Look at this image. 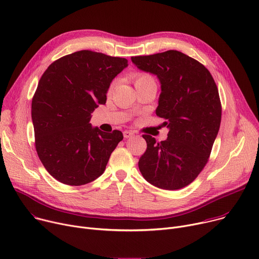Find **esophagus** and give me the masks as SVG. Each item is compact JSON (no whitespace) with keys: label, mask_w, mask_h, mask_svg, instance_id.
Segmentation results:
<instances>
[{"label":"esophagus","mask_w":259,"mask_h":259,"mask_svg":"<svg viewBox=\"0 0 259 259\" xmlns=\"http://www.w3.org/2000/svg\"><path fill=\"white\" fill-rule=\"evenodd\" d=\"M123 134H124V137H125V138H129V137H131V136L134 135V132H132V131H130V130H125V131L123 132Z\"/></svg>","instance_id":"1"}]
</instances>
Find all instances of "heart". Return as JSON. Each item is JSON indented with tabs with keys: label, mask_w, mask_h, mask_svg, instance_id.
<instances>
[{
	"label": "heart",
	"mask_w": 259,
	"mask_h": 259,
	"mask_svg": "<svg viewBox=\"0 0 259 259\" xmlns=\"http://www.w3.org/2000/svg\"><path fill=\"white\" fill-rule=\"evenodd\" d=\"M132 79H133L135 88L139 87V85H143V84L148 83V82L154 81V78L149 73H147V72H135L132 75ZM113 87H114V82L110 84L109 92L113 89Z\"/></svg>",
	"instance_id": "b5f03b06"
}]
</instances>
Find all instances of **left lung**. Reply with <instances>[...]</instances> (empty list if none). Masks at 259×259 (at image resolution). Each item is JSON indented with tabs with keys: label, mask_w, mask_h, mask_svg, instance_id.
<instances>
[{
	"label": "left lung",
	"mask_w": 259,
	"mask_h": 259,
	"mask_svg": "<svg viewBox=\"0 0 259 259\" xmlns=\"http://www.w3.org/2000/svg\"><path fill=\"white\" fill-rule=\"evenodd\" d=\"M131 60L158 76L161 94L156 114L169 129L163 142L143 135L147 150L139 158V170L161 189H181L204 168L220 128L222 107L216 82L201 63L178 51Z\"/></svg>",
	"instance_id": "obj_1"
}]
</instances>
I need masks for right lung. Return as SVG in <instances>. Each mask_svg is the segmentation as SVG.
<instances>
[{"label": "right lung", "instance_id": "obj_1", "mask_svg": "<svg viewBox=\"0 0 259 259\" xmlns=\"http://www.w3.org/2000/svg\"><path fill=\"white\" fill-rule=\"evenodd\" d=\"M127 66L124 58L79 51L58 59L42 74L32 99L35 148L59 182L81 186L104 172L123 133L92 128L91 113L105 104L111 80Z\"/></svg>", "mask_w": 259, "mask_h": 259}]
</instances>
